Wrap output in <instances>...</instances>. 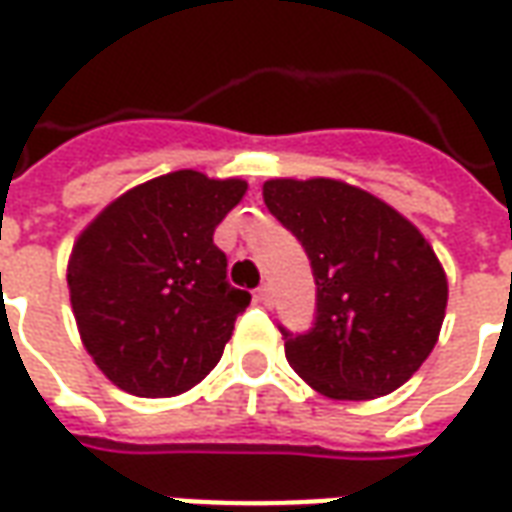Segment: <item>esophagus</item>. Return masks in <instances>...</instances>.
<instances>
[{
	"instance_id": "34e87169",
	"label": "esophagus",
	"mask_w": 512,
	"mask_h": 512,
	"mask_svg": "<svg viewBox=\"0 0 512 512\" xmlns=\"http://www.w3.org/2000/svg\"><path fill=\"white\" fill-rule=\"evenodd\" d=\"M256 300L262 303V306H273V286L262 284L256 289Z\"/></svg>"
}]
</instances>
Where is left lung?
<instances>
[{
    "instance_id": "obj_1",
    "label": "left lung",
    "mask_w": 512,
    "mask_h": 512,
    "mask_svg": "<svg viewBox=\"0 0 512 512\" xmlns=\"http://www.w3.org/2000/svg\"><path fill=\"white\" fill-rule=\"evenodd\" d=\"M264 204L306 250L317 317L284 333L286 361L331 400L400 389L438 342L447 275L419 228L336 179L264 181Z\"/></svg>"
}]
</instances>
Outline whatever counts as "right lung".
<instances>
[{"instance_id":"add662e5","label":"right lung","mask_w":512,"mask_h":512,"mask_svg":"<svg viewBox=\"0 0 512 512\" xmlns=\"http://www.w3.org/2000/svg\"><path fill=\"white\" fill-rule=\"evenodd\" d=\"M242 179L176 170L115 198L68 259L85 350L134 397H173L215 369L245 289L228 284L215 228L242 201Z\"/></svg>"}]
</instances>
